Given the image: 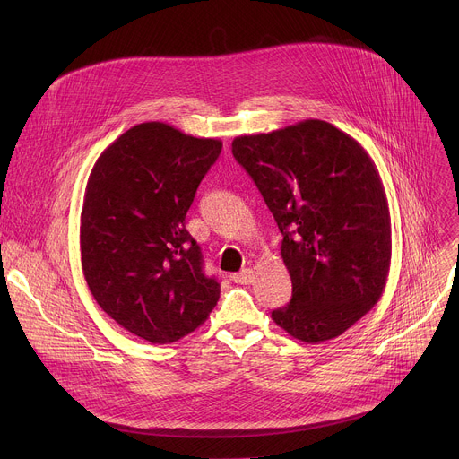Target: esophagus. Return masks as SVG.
<instances>
[{
    "instance_id": "obj_1",
    "label": "esophagus",
    "mask_w": 459,
    "mask_h": 459,
    "mask_svg": "<svg viewBox=\"0 0 459 459\" xmlns=\"http://www.w3.org/2000/svg\"><path fill=\"white\" fill-rule=\"evenodd\" d=\"M254 271L252 269H243L236 274H232V281L234 283H239V285H250L254 281Z\"/></svg>"
}]
</instances>
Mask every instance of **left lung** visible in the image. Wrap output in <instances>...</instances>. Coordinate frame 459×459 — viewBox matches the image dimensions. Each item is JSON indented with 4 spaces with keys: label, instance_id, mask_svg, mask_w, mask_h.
<instances>
[{
    "label": "left lung",
    "instance_id": "1",
    "mask_svg": "<svg viewBox=\"0 0 459 459\" xmlns=\"http://www.w3.org/2000/svg\"><path fill=\"white\" fill-rule=\"evenodd\" d=\"M232 154L283 234L292 299L273 310L274 323L305 343L342 336L379 301L390 269V212L372 158L321 119L238 136Z\"/></svg>",
    "mask_w": 459,
    "mask_h": 459
}]
</instances>
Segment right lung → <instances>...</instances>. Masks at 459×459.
<instances>
[{"label": "right lung", "instance_id": "1", "mask_svg": "<svg viewBox=\"0 0 459 459\" xmlns=\"http://www.w3.org/2000/svg\"><path fill=\"white\" fill-rule=\"evenodd\" d=\"M221 147L147 121L114 140L91 170L80 225L87 285L103 312L151 343L194 333L220 299L185 216Z\"/></svg>", "mask_w": 459, "mask_h": 459}]
</instances>
